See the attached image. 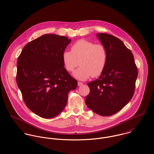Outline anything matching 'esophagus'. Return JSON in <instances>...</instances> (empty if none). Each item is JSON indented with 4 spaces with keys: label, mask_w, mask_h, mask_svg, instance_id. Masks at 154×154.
Masks as SVG:
<instances>
[{
    "label": "esophagus",
    "mask_w": 154,
    "mask_h": 154,
    "mask_svg": "<svg viewBox=\"0 0 154 154\" xmlns=\"http://www.w3.org/2000/svg\"><path fill=\"white\" fill-rule=\"evenodd\" d=\"M83 85V83L81 82H78V85L79 87V86H82Z\"/></svg>",
    "instance_id": "obj_1"
}]
</instances>
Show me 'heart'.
<instances>
[{
  "label": "heart",
  "instance_id": "obj_1",
  "mask_svg": "<svg viewBox=\"0 0 154 154\" xmlns=\"http://www.w3.org/2000/svg\"><path fill=\"white\" fill-rule=\"evenodd\" d=\"M62 59L68 72L73 71L79 64L81 66L73 75L78 79L85 80L91 76L96 78L103 73L107 63L108 51L103 44L81 39L72 45L71 51H63Z\"/></svg>",
  "mask_w": 154,
  "mask_h": 154
}]
</instances>
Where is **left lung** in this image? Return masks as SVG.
Here are the masks:
<instances>
[{"mask_svg": "<svg viewBox=\"0 0 154 154\" xmlns=\"http://www.w3.org/2000/svg\"><path fill=\"white\" fill-rule=\"evenodd\" d=\"M107 48L108 60L98 79L88 83L90 92L85 98L88 108L103 116L122 110L132 99L137 76V68L132 51L118 38L97 34Z\"/></svg>", "mask_w": 154, "mask_h": 154, "instance_id": "left-lung-1", "label": "left lung"}]
</instances>
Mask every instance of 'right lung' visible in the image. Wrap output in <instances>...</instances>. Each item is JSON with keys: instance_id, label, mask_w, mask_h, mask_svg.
<instances>
[{"instance_id": "add662e5", "label": "right lung", "mask_w": 154, "mask_h": 154, "mask_svg": "<svg viewBox=\"0 0 154 154\" xmlns=\"http://www.w3.org/2000/svg\"><path fill=\"white\" fill-rule=\"evenodd\" d=\"M67 37L44 34L23 48L17 61L16 80L27 107L43 118L57 116L66 107L68 92L78 82L64 67Z\"/></svg>"}]
</instances>
